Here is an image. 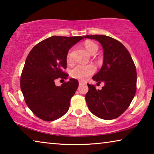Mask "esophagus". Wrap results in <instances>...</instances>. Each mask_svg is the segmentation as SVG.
<instances>
[{"label":"esophagus","instance_id":"esophagus-1","mask_svg":"<svg viewBox=\"0 0 154 154\" xmlns=\"http://www.w3.org/2000/svg\"><path fill=\"white\" fill-rule=\"evenodd\" d=\"M85 82H83V81H79V85H82L83 84V83H85Z\"/></svg>","mask_w":154,"mask_h":154}]
</instances>
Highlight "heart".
I'll list each match as a JSON object with an SVG mask.
<instances>
[{"mask_svg":"<svg viewBox=\"0 0 154 154\" xmlns=\"http://www.w3.org/2000/svg\"><path fill=\"white\" fill-rule=\"evenodd\" d=\"M84 46L85 49L90 54H94L98 51V46L95 43L88 41L85 43ZM72 61V51L69 50L66 55V62L70 63ZM96 68L93 64H77L71 71V75L72 77L77 79L85 80L91 75L94 73Z\"/></svg>","mask_w":154,"mask_h":154,"instance_id":"1","label":"heart"}]
</instances>
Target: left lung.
<instances>
[{
	"label": "left lung",
	"mask_w": 154,
	"mask_h": 154,
	"mask_svg": "<svg viewBox=\"0 0 154 154\" xmlns=\"http://www.w3.org/2000/svg\"><path fill=\"white\" fill-rule=\"evenodd\" d=\"M103 46V66L92 79L105 83L102 90L88 84L85 100L90 111L98 118L110 120L128 108L137 90L136 66L129 51L118 40L106 35H86Z\"/></svg>",
	"instance_id": "8db88e82"
}]
</instances>
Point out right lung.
Segmentation results:
<instances>
[{
    "instance_id": "obj_1",
    "label": "right lung",
    "mask_w": 154,
    "mask_h": 154,
    "mask_svg": "<svg viewBox=\"0 0 154 154\" xmlns=\"http://www.w3.org/2000/svg\"><path fill=\"white\" fill-rule=\"evenodd\" d=\"M83 38L82 36H52L34 47L26 60L20 77L24 100L32 113L44 121L61 118L69 109L70 102L79 85L70 79L56 86L58 79H67L69 49Z\"/></svg>"
}]
</instances>
